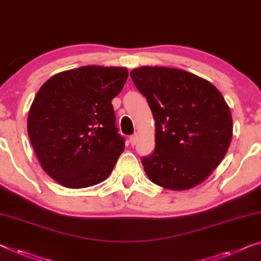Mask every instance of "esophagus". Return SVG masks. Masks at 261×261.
I'll list each match as a JSON object with an SVG mask.
<instances>
[{
  "label": "esophagus",
  "mask_w": 261,
  "mask_h": 261,
  "mask_svg": "<svg viewBox=\"0 0 261 261\" xmlns=\"http://www.w3.org/2000/svg\"><path fill=\"white\" fill-rule=\"evenodd\" d=\"M129 142H130L131 145H136V144H137V142H138V136L137 135H132L131 137L129 138Z\"/></svg>",
  "instance_id": "1"
}]
</instances>
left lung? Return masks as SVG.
I'll return each instance as SVG.
<instances>
[{
	"mask_svg": "<svg viewBox=\"0 0 261 261\" xmlns=\"http://www.w3.org/2000/svg\"><path fill=\"white\" fill-rule=\"evenodd\" d=\"M130 76L155 122L154 151L142 159L149 179L174 191L199 185L231 144L232 116L223 95L185 70L141 67Z\"/></svg>",
	"mask_w": 261,
	"mask_h": 261,
	"instance_id": "1",
	"label": "left lung"
}]
</instances>
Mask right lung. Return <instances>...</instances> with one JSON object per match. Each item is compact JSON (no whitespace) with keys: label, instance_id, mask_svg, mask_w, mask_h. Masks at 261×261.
<instances>
[{"label":"right lung","instance_id":"1","mask_svg":"<svg viewBox=\"0 0 261 261\" xmlns=\"http://www.w3.org/2000/svg\"><path fill=\"white\" fill-rule=\"evenodd\" d=\"M126 68L87 65L56 73L35 96L28 135L45 173L68 189L110 176L125 144L111 100L127 80Z\"/></svg>","mask_w":261,"mask_h":261}]
</instances>
